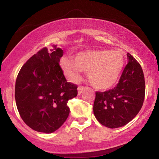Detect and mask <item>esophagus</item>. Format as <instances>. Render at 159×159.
<instances>
[{
    "label": "esophagus",
    "instance_id": "esophagus-1",
    "mask_svg": "<svg viewBox=\"0 0 159 159\" xmlns=\"http://www.w3.org/2000/svg\"><path fill=\"white\" fill-rule=\"evenodd\" d=\"M86 87H84V86H81V87H79L78 88V95H80L82 93V91H83L84 90H85Z\"/></svg>",
    "mask_w": 159,
    "mask_h": 159
}]
</instances>
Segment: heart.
<instances>
[{"label": "heart", "mask_w": 159, "mask_h": 159, "mask_svg": "<svg viewBox=\"0 0 159 159\" xmlns=\"http://www.w3.org/2000/svg\"><path fill=\"white\" fill-rule=\"evenodd\" d=\"M124 64V56L116 51L87 50L78 53L74 61L67 57L61 60V68L70 81H79L80 73L84 71L90 83L99 90H108L116 84Z\"/></svg>", "instance_id": "1"}]
</instances>
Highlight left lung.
Segmentation results:
<instances>
[{
  "label": "left lung",
  "instance_id": "left-lung-1",
  "mask_svg": "<svg viewBox=\"0 0 159 159\" xmlns=\"http://www.w3.org/2000/svg\"><path fill=\"white\" fill-rule=\"evenodd\" d=\"M129 63L117 85L105 92H96L93 113L102 125L111 129L122 127L132 120L143 106L145 79L140 63L129 53Z\"/></svg>",
  "mask_w": 159,
  "mask_h": 159
}]
</instances>
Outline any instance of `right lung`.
<instances>
[{
    "label": "right lung",
    "mask_w": 159,
    "mask_h": 159,
    "mask_svg": "<svg viewBox=\"0 0 159 159\" xmlns=\"http://www.w3.org/2000/svg\"><path fill=\"white\" fill-rule=\"evenodd\" d=\"M63 51L54 46L34 54L20 69L16 81V106L23 121L39 132L52 133L69 114L67 102L78 94L77 85L68 82L59 64Z\"/></svg>",
    "instance_id": "right-lung-1"
}]
</instances>
